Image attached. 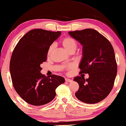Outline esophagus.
<instances>
[{
	"label": "esophagus",
	"instance_id": "1",
	"mask_svg": "<svg viewBox=\"0 0 126 126\" xmlns=\"http://www.w3.org/2000/svg\"><path fill=\"white\" fill-rule=\"evenodd\" d=\"M65 81H67V82H72V80L69 79H65Z\"/></svg>",
	"mask_w": 126,
	"mask_h": 126
}]
</instances>
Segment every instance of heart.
<instances>
[{
    "mask_svg": "<svg viewBox=\"0 0 126 126\" xmlns=\"http://www.w3.org/2000/svg\"><path fill=\"white\" fill-rule=\"evenodd\" d=\"M61 43L65 49L67 51H69V53H71L75 52L77 47H78V41L76 40L75 39L73 38L72 37H70V36H67V37L63 38L62 40ZM54 47H55V45L54 44H52L48 47L47 50V56L51 55V54L52 53V52L54 50ZM67 67L70 69V68H72V66H67Z\"/></svg>",
    "mask_w": 126,
    "mask_h": 126,
    "instance_id": "obj_1",
    "label": "heart"
}]
</instances>
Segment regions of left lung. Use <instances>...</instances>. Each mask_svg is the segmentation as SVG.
I'll list each match as a JSON object with an SVG mask.
<instances>
[{
    "mask_svg": "<svg viewBox=\"0 0 126 126\" xmlns=\"http://www.w3.org/2000/svg\"><path fill=\"white\" fill-rule=\"evenodd\" d=\"M69 33L83 45L80 74L89 75L86 80L82 76L74 79L79 85L75 96L86 103L100 102L110 93L117 75V66L113 46L96 30L86 29Z\"/></svg>",
    "mask_w": 126,
    "mask_h": 126,
    "instance_id": "8db88e82",
    "label": "left lung"
}]
</instances>
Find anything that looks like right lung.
Wrapping results in <instances>:
<instances>
[{"mask_svg":"<svg viewBox=\"0 0 126 126\" xmlns=\"http://www.w3.org/2000/svg\"><path fill=\"white\" fill-rule=\"evenodd\" d=\"M60 32L33 29L20 39L12 53L10 72L13 87L28 103L42 106L56 96V89L64 79L55 75L46 77L40 73V64L46 61L47 50Z\"/></svg>","mask_w":126,"mask_h":126,"instance_id":"obj_1","label":"right lung"}]
</instances>
